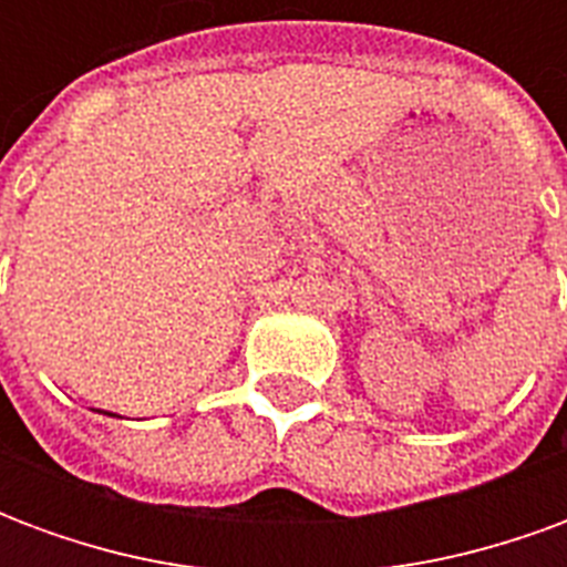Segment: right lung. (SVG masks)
<instances>
[{
    "mask_svg": "<svg viewBox=\"0 0 567 567\" xmlns=\"http://www.w3.org/2000/svg\"><path fill=\"white\" fill-rule=\"evenodd\" d=\"M105 416H115V413H105Z\"/></svg>",
    "mask_w": 567,
    "mask_h": 567,
    "instance_id": "obj_1",
    "label": "right lung"
}]
</instances>
